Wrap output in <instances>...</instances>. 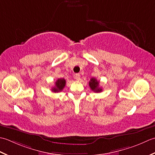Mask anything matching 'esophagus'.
I'll return each instance as SVG.
<instances>
[{
	"mask_svg": "<svg viewBox=\"0 0 155 155\" xmlns=\"http://www.w3.org/2000/svg\"><path fill=\"white\" fill-rule=\"evenodd\" d=\"M75 79L76 80H80L81 79V76H80V74H76L75 75Z\"/></svg>",
	"mask_w": 155,
	"mask_h": 155,
	"instance_id": "34e87169",
	"label": "esophagus"
}]
</instances>
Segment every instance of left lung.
I'll return each mask as SVG.
<instances>
[{"mask_svg":"<svg viewBox=\"0 0 155 155\" xmlns=\"http://www.w3.org/2000/svg\"><path fill=\"white\" fill-rule=\"evenodd\" d=\"M89 86L91 90L95 91V92H100L102 91V88L99 87V81L94 78H91L90 81H89Z\"/></svg>","mask_w":155,"mask_h":155,"instance_id":"obj_1","label":"left lung"}]
</instances>
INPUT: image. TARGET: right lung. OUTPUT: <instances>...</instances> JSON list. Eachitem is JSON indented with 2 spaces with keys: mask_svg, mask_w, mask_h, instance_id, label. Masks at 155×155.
<instances>
[{
  "mask_svg": "<svg viewBox=\"0 0 155 155\" xmlns=\"http://www.w3.org/2000/svg\"><path fill=\"white\" fill-rule=\"evenodd\" d=\"M65 86V80L64 78H59L55 81V86L51 88L53 92H59L61 91Z\"/></svg>",
  "mask_w": 155,
  "mask_h": 155,
  "instance_id": "obj_1",
  "label": "right lung"
}]
</instances>
